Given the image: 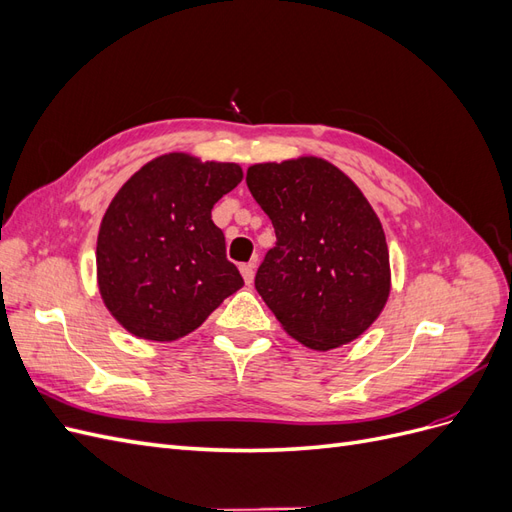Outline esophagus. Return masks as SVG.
Returning <instances> with one entry per match:
<instances>
[{
    "label": "esophagus",
    "mask_w": 512,
    "mask_h": 512,
    "mask_svg": "<svg viewBox=\"0 0 512 512\" xmlns=\"http://www.w3.org/2000/svg\"><path fill=\"white\" fill-rule=\"evenodd\" d=\"M254 271H256V260L243 262V265H241V275H243L245 284H252L254 282Z\"/></svg>",
    "instance_id": "34e87169"
}]
</instances>
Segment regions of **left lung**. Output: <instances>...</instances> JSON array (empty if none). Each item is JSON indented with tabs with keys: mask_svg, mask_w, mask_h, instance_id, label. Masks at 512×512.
<instances>
[{
	"mask_svg": "<svg viewBox=\"0 0 512 512\" xmlns=\"http://www.w3.org/2000/svg\"><path fill=\"white\" fill-rule=\"evenodd\" d=\"M245 181L277 239L258 267V294L301 344L352 342L389 297V247L374 209L318 158L256 164Z\"/></svg>",
	"mask_w": 512,
	"mask_h": 512,
	"instance_id": "1",
	"label": "left lung"
}]
</instances>
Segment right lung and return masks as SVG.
Here are the masks:
<instances>
[{
  "instance_id": "1",
  "label": "right lung",
  "mask_w": 512,
  "mask_h": 512,
  "mask_svg": "<svg viewBox=\"0 0 512 512\" xmlns=\"http://www.w3.org/2000/svg\"><path fill=\"white\" fill-rule=\"evenodd\" d=\"M241 179L237 164L168 153L117 192L98 235V284L130 333L173 342L243 286L211 220L213 205Z\"/></svg>"
}]
</instances>
